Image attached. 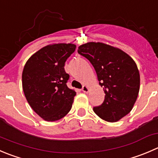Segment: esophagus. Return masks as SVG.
I'll list each match as a JSON object with an SVG mask.
<instances>
[{
    "label": "esophagus",
    "instance_id": "1",
    "mask_svg": "<svg viewBox=\"0 0 158 158\" xmlns=\"http://www.w3.org/2000/svg\"><path fill=\"white\" fill-rule=\"evenodd\" d=\"M82 91L83 92V93H88L89 91V88L88 85H83L82 88Z\"/></svg>",
    "mask_w": 158,
    "mask_h": 158
}]
</instances>
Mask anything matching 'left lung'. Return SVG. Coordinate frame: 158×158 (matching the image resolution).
Wrapping results in <instances>:
<instances>
[{
  "mask_svg": "<svg viewBox=\"0 0 158 158\" xmlns=\"http://www.w3.org/2000/svg\"><path fill=\"white\" fill-rule=\"evenodd\" d=\"M96 70L105 99L93 107L98 116L114 123L132 110L140 90V73L137 64L120 48L102 42H87L78 48Z\"/></svg>",
  "mask_w": 158,
  "mask_h": 158,
  "instance_id": "1",
  "label": "left lung"
}]
</instances>
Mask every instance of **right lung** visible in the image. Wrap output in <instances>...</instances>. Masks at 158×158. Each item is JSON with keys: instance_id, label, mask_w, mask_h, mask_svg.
I'll return each instance as SVG.
<instances>
[{"instance_id": "add662e5", "label": "right lung", "mask_w": 158, "mask_h": 158, "mask_svg": "<svg viewBox=\"0 0 158 158\" xmlns=\"http://www.w3.org/2000/svg\"><path fill=\"white\" fill-rule=\"evenodd\" d=\"M76 48L71 43L46 45L32 55L24 65V96L32 110L46 121L60 120L72 108L76 93L67 86L69 75L64 66Z\"/></svg>"}]
</instances>
